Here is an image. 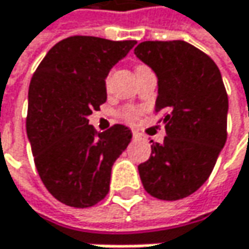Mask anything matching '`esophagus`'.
<instances>
[{
  "label": "esophagus",
  "instance_id": "esophagus-1",
  "mask_svg": "<svg viewBox=\"0 0 249 249\" xmlns=\"http://www.w3.org/2000/svg\"><path fill=\"white\" fill-rule=\"evenodd\" d=\"M132 137H134V138H141L142 135H141L140 132H137V131H134V132H132Z\"/></svg>",
  "mask_w": 249,
  "mask_h": 249
}]
</instances>
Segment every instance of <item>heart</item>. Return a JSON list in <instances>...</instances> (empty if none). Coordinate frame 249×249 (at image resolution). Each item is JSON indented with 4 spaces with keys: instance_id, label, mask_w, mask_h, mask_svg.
Listing matches in <instances>:
<instances>
[{
    "instance_id": "b5f03b06",
    "label": "heart",
    "mask_w": 249,
    "mask_h": 249,
    "mask_svg": "<svg viewBox=\"0 0 249 249\" xmlns=\"http://www.w3.org/2000/svg\"><path fill=\"white\" fill-rule=\"evenodd\" d=\"M123 115H124L125 120L132 121V120H135V117H137V111H135V109H132V108H128V109H125Z\"/></svg>"
}]
</instances>
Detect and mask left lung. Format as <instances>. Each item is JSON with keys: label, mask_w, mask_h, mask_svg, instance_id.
Segmentation results:
<instances>
[{"label": "left lung", "mask_w": 249, "mask_h": 249, "mask_svg": "<svg viewBox=\"0 0 249 249\" xmlns=\"http://www.w3.org/2000/svg\"><path fill=\"white\" fill-rule=\"evenodd\" d=\"M135 56L157 76L156 112L167 137L138 166L144 189L161 200L195 193L211 176L226 142L228 95L215 62L183 41H142Z\"/></svg>", "instance_id": "1"}]
</instances>
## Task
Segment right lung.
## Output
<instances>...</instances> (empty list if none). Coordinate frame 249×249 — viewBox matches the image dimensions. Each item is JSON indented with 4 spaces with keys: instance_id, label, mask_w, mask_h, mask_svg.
<instances>
[{
    "instance_id": "right-lung-1",
    "label": "right lung",
    "mask_w": 249,
    "mask_h": 249,
    "mask_svg": "<svg viewBox=\"0 0 249 249\" xmlns=\"http://www.w3.org/2000/svg\"><path fill=\"white\" fill-rule=\"evenodd\" d=\"M135 40L73 36L54 44L31 77L27 137L46 189L72 208H90L109 192L111 170L128 147V126L104 132L88 117L107 101L105 79Z\"/></svg>"
}]
</instances>
